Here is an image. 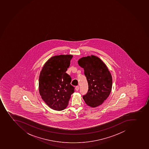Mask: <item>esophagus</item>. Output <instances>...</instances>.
<instances>
[{
  "label": "esophagus",
  "mask_w": 149,
  "mask_h": 149,
  "mask_svg": "<svg viewBox=\"0 0 149 149\" xmlns=\"http://www.w3.org/2000/svg\"><path fill=\"white\" fill-rule=\"evenodd\" d=\"M79 86H76V87H75V90L77 91H78L79 90Z\"/></svg>",
  "instance_id": "obj_1"
}]
</instances>
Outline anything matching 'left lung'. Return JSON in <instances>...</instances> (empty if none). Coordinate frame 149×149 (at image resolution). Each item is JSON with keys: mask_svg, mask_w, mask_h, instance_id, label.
<instances>
[{"mask_svg": "<svg viewBox=\"0 0 149 149\" xmlns=\"http://www.w3.org/2000/svg\"><path fill=\"white\" fill-rule=\"evenodd\" d=\"M78 64L84 70L88 91L83 100L89 107H95L103 103L110 94L112 78L106 65L97 56L81 57Z\"/></svg>", "mask_w": 149, "mask_h": 149, "instance_id": "obj_1", "label": "left lung"}]
</instances>
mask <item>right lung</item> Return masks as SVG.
Returning a JSON list of instances; mask_svg holds the SVG:
<instances>
[{
	"instance_id": "add662e5",
	"label": "right lung",
	"mask_w": 149,
	"mask_h": 149,
	"mask_svg": "<svg viewBox=\"0 0 149 149\" xmlns=\"http://www.w3.org/2000/svg\"><path fill=\"white\" fill-rule=\"evenodd\" d=\"M72 55L56 56L44 65L39 79V91L44 102L49 107L61 111L67 107L74 87L71 78L66 73Z\"/></svg>"
}]
</instances>
